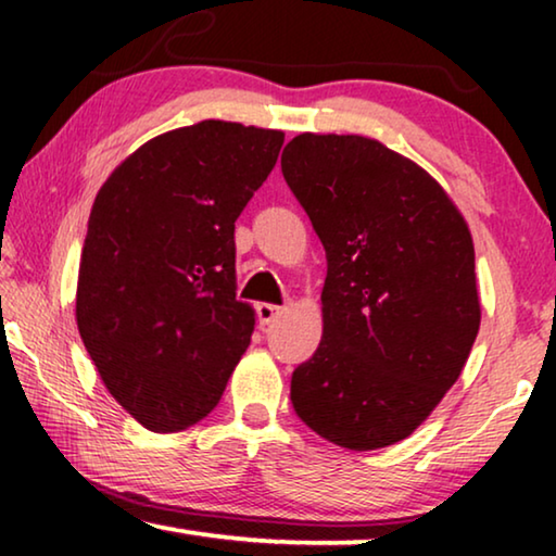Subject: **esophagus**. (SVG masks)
I'll return each mask as SVG.
<instances>
[{
  "label": "esophagus",
  "mask_w": 556,
  "mask_h": 556,
  "mask_svg": "<svg viewBox=\"0 0 556 556\" xmlns=\"http://www.w3.org/2000/svg\"><path fill=\"white\" fill-rule=\"evenodd\" d=\"M285 312V306H275V304H257V321L262 326H267L275 321V318Z\"/></svg>",
  "instance_id": "34e87169"
}]
</instances>
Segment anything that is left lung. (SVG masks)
<instances>
[{"instance_id":"obj_1","label":"left lung","mask_w":556,"mask_h":556,"mask_svg":"<svg viewBox=\"0 0 556 556\" xmlns=\"http://www.w3.org/2000/svg\"><path fill=\"white\" fill-rule=\"evenodd\" d=\"M281 174L326 250L324 338L291 372L296 417L336 446L407 439L481 326L468 225L434 178L357 135H299Z\"/></svg>"}]
</instances>
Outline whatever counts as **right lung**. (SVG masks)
<instances>
[{
	"label": "right lung",
	"mask_w": 556,
	"mask_h": 556,
	"mask_svg": "<svg viewBox=\"0 0 556 556\" xmlns=\"http://www.w3.org/2000/svg\"><path fill=\"white\" fill-rule=\"evenodd\" d=\"M285 135L205 119L152 139L100 188L75 318L102 382L139 425L181 431L215 409L255 312L235 299V220Z\"/></svg>",
	"instance_id": "1"
}]
</instances>
